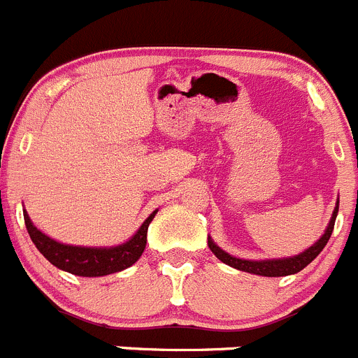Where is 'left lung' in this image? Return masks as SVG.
<instances>
[{"label": "left lung", "instance_id": "left-lung-1", "mask_svg": "<svg viewBox=\"0 0 358 358\" xmlns=\"http://www.w3.org/2000/svg\"><path fill=\"white\" fill-rule=\"evenodd\" d=\"M337 212H339V199H337V207L334 208V214H331L330 223H328L327 230L321 235V239L317 243L312 244L310 248H307L305 251H301L299 255L287 257V259H269V260H244L237 259V257L230 255L227 251H223L214 241L208 237V248L212 250L215 257H217L221 262L228 264L230 267H235L239 271L251 273V275H260V276H287L294 275V273L301 271L303 267H307L315 257L320 255L323 248L327 246L328 239H330L331 231H334V224H336Z\"/></svg>", "mask_w": 358, "mask_h": 358}]
</instances>
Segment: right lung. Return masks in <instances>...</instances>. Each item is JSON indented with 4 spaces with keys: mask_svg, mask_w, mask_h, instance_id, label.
Here are the masks:
<instances>
[{
    "mask_svg": "<svg viewBox=\"0 0 358 358\" xmlns=\"http://www.w3.org/2000/svg\"><path fill=\"white\" fill-rule=\"evenodd\" d=\"M22 214H24V224H27V230L30 234V239L55 267L76 276H105L123 271L141 259L144 248H146L148 227L155 217L157 210L151 212L150 217L141 224V228L135 231L131 239L112 248H87L62 244L37 230V227L30 221V215L27 214V210H22Z\"/></svg>",
    "mask_w": 358,
    "mask_h": 358,
    "instance_id": "add662e5",
    "label": "right lung"
}]
</instances>
